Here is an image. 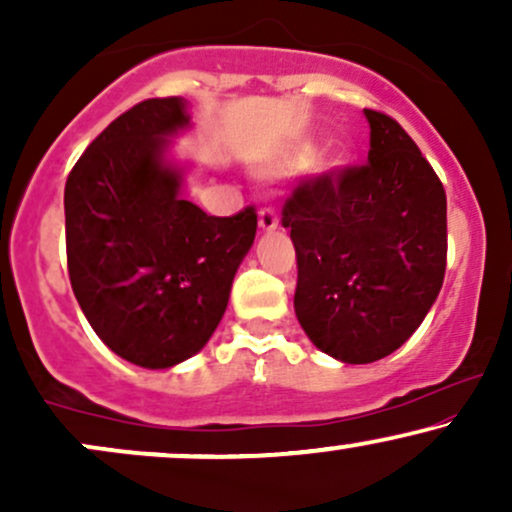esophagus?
<instances>
[{"label":"esophagus","instance_id":"esophagus-1","mask_svg":"<svg viewBox=\"0 0 512 512\" xmlns=\"http://www.w3.org/2000/svg\"><path fill=\"white\" fill-rule=\"evenodd\" d=\"M260 228L262 231H274L276 226H279V219H276V211L272 207H262L260 209Z\"/></svg>","mask_w":512,"mask_h":512}]
</instances>
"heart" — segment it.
Instances as JSON below:
<instances>
[{"label":"heart","instance_id":"1","mask_svg":"<svg viewBox=\"0 0 512 512\" xmlns=\"http://www.w3.org/2000/svg\"><path fill=\"white\" fill-rule=\"evenodd\" d=\"M310 156H313V146H308V144H305V146H298V149L293 151L291 163H296V166H298V163H308V158H310Z\"/></svg>","mask_w":512,"mask_h":512}]
</instances>
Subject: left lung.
<instances>
[{"mask_svg": "<svg viewBox=\"0 0 512 512\" xmlns=\"http://www.w3.org/2000/svg\"><path fill=\"white\" fill-rule=\"evenodd\" d=\"M363 113L368 161L303 175L281 209L296 248L298 322L344 363L380 361L407 342L448 262L443 182L397 120Z\"/></svg>", "mask_w": 512, "mask_h": 512, "instance_id": "8db88e82", "label": "left lung"}]
</instances>
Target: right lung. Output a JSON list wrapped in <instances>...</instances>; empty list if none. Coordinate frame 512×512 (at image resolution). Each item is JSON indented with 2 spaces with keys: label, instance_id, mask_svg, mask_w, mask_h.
Masks as SVG:
<instances>
[{
  "label": "right lung",
  "instance_id": "right-lung-1",
  "mask_svg": "<svg viewBox=\"0 0 512 512\" xmlns=\"http://www.w3.org/2000/svg\"><path fill=\"white\" fill-rule=\"evenodd\" d=\"M190 125L178 96L149 98L88 144L64 185L67 269L105 346L142 368L195 356L219 327L257 231L255 207L209 216L180 197L166 139Z\"/></svg>",
  "mask_w": 512,
  "mask_h": 512
}]
</instances>
